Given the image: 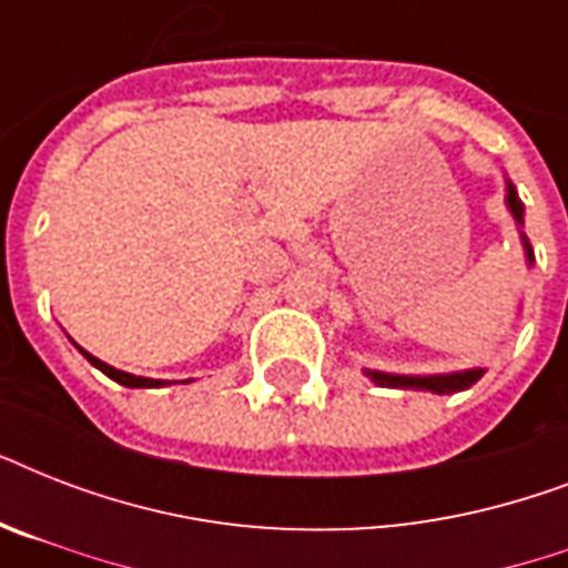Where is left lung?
Here are the masks:
<instances>
[{
  "mask_svg": "<svg viewBox=\"0 0 568 568\" xmlns=\"http://www.w3.org/2000/svg\"><path fill=\"white\" fill-rule=\"evenodd\" d=\"M504 205L510 212L516 230H519L521 250H525V265L534 267V247H530L528 235H525V203L519 200V191L504 176ZM521 303L516 306V318H519ZM363 374L372 379L374 386L383 388H415V392H433V395H454L463 388H471L477 379L484 377L486 368H463V372H445V374H395V372H377V368H363Z\"/></svg>",
  "mask_w": 568,
  "mask_h": 568,
  "instance_id": "8db88e82",
  "label": "left lung"
}]
</instances>
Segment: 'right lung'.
I'll use <instances>...</instances> for the list:
<instances>
[{
  "label": "right lung",
  "mask_w": 568,
  "mask_h": 568,
  "mask_svg": "<svg viewBox=\"0 0 568 568\" xmlns=\"http://www.w3.org/2000/svg\"><path fill=\"white\" fill-rule=\"evenodd\" d=\"M75 345V342H73ZM75 351L88 359V363L93 365V368H100L105 377H111L114 383H120V386H129V388H159V386H171V383H176V379H153V377H138V374H129V372H120V368H114V365L102 363V359H97L93 354H88L84 347L75 345ZM185 383V379H182Z\"/></svg>",
  "instance_id": "right-lung-1"
}]
</instances>
